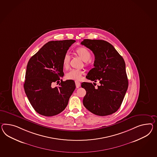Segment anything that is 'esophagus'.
<instances>
[{"label":"esophagus","mask_w":157,"mask_h":157,"mask_svg":"<svg viewBox=\"0 0 157 157\" xmlns=\"http://www.w3.org/2000/svg\"><path fill=\"white\" fill-rule=\"evenodd\" d=\"M75 84H76V86L77 88H78L80 86V82L76 81Z\"/></svg>","instance_id":"34e87169"}]
</instances>
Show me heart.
Segmentation results:
<instances>
[{
  "label": "heart",
  "instance_id": "obj_1",
  "mask_svg": "<svg viewBox=\"0 0 157 157\" xmlns=\"http://www.w3.org/2000/svg\"><path fill=\"white\" fill-rule=\"evenodd\" d=\"M77 55L84 61L86 65H88L90 63V59L91 57V53L88 49L85 47H78L75 50ZM70 62V57L68 55H65L63 59V65L65 69L68 68ZM84 74V72L82 70L71 69L66 74V78L69 80H80L82 76Z\"/></svg>",
  "mask_w": 157,
  "mask_h": 157
}]
</instances>
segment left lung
Instances as JSON below:
<instances>
[{
	"label": "left lung",
	"mask_w": 157,
	"mask_h": 157,
	"mask_svg": "<svg viewBox=\"0 0 157 157\" xmlns=\"http://www.w3.org/2000/svg\"><path fill=\"white\" fill-rule=\"evenodd\" d=\"M81 44L90 49L95 57L94 67L89 71L86 78L100 83L97 88L91 82L81 83V87L86 92L83 104L97 116L112 114L121 106L128 88L125 61L106 41L84 39Z\"/></svg>",
	"instance_id": "left-lung-1"
}]
</instances>
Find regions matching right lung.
I'll return each instance as SVG.
<instances>
[{
    "label": "right lung",
    "mask_w": 157,
    "mask_h": 157,
    "mask_svg": "<svg viewBox=\"0 0 157 157\" xmlns=\"http://www.w3.org/2000/svg\"><path fill=\"white\" fill-rule=\"evenodd\" d=\"M75 41H49L28 61L24 90L32 107L41 115L53 116L63 112L76 88L72 80H61L59 86L53 88L51 86L64 76L63 59Z\"/></svg>",
    "instance_id": "1"
}]
</instances>
